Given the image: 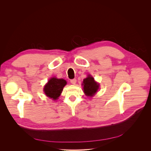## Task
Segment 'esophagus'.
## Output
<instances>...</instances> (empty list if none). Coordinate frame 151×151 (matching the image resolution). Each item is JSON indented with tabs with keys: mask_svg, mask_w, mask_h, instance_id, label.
<instances>
[{
	"mask_svg": "<svg viewBox=\"0 0 151 151\" xmlns=\"http://www.w3.org/2000/svg\"><path fill=\"white\" fill-rule=\"evenodd\" d=\"M70 82H71L72 84H73V85L76 84V79L74 78V79H71V80H70Z\"/></svg>",
	"mask_w": 151,
	"mask_h": 151,
	"instance_id": "esophagus-1",
	"label": "esophagus"
}]
</instances>
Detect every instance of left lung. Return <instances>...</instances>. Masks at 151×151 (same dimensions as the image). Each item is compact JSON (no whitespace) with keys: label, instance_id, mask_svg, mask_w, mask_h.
Wrapping results in <instances>:
<instances>
[{"label":"left lung","instance_id":"8db88e82","mask_svg":"<svg viewBox=\"0 0 151 151\" xmlns=\"http://www.w3.org/2000/svg\"><path fill=\"white\" fill-rule=\"evenodd\" d=\"M83 91L88 96H93L99 89V84L96 82L94 78L91 76H88L87 78L83 79Z\"/></svg>","mask_w":151,"mask_h":151}]
</instances>
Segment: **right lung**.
I'll use <instances>...</instances> for the list:
<instances>
[{
  "mask_svg": "<svg viewBox=\"0 0 151 151\" xmlns=\"http://www.w3.org/2000/svg\"><path fill=\"white\" fill-rule=\"evenodd\" d=\"M66 81L63 79L52 78L45 86L44 92L50 98L56 100L60 96L63 87L66 85Z\"/></svg>",
  "mask_w": 151,
  "mask_h": 151,
  "instance_id": "obj_1",
  "label": "right lung"
}]
</instances>
